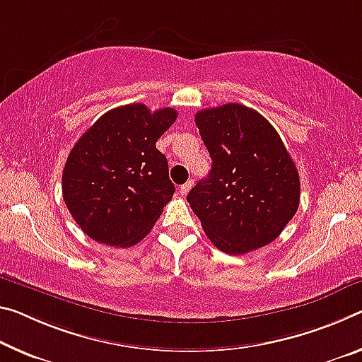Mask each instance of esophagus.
<instances>
[{"mask_svg":"<svg viewBox=\"0 0 362 362\" xmlns=\"http://www.w3.org/2000/svg\"><path fill=\"white\" fill-rule=\"evenodd\" d=\"M192 187H193V180H188L187 183H183V185H180L179 187V192H180L182 197H183V194H187L188 192H190Z\"/></svg>","mask_w":362,"mask_h":362,"instance_id":"obj_1","label":"esophagus"}]
</instances>
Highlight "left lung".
<instances>
[{
  "mask_svg": "<svg viewBox=\"0 0 362 362\" xmlns=\"http://www.w3.org/2000/svg\"><path fill=\"white\" fill-rule=\"evenodd\" d=\"M194 122L212 168L187 202L204 233L227 255L274 242L300 204V175L277 130L238 103L203 109Z\"/></svg>",
  "mask_w": 362,
  "mask_h": 362,
  "instance_id": "1",
  "label": "left lung"
}]
</instances>
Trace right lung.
Listing matches in <instances>:
<instances>
[{
  "instance_id": "obj_1",
  "label": "right lung",
  "mask_w": 362,
  "mask_h": 362,
  "mask_svg": "<svg viewBox=\"0 0 362 362\" xmlns=\"http://www.w3.org/2000/svg\"><path fill=\"white\" fill-rule=\"evenodd\" d=\"M177 119L145 105L111 109L80 136L62 170V198L95 242L119 248L139 243L159 219L175 188L156 141Z\"/></svg>"
}]
</instances>
